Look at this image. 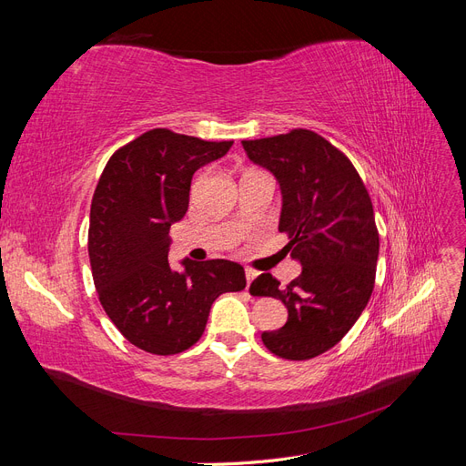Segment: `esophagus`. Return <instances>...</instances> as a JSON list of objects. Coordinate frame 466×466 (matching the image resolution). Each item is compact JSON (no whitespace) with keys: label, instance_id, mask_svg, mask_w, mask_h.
Listing matches in <instances>:
<instances>
[{"label":"esophagus","instance_id":"esophagus-1","mask_svg":"<svg viewBox=\"0 0 466 466\" xmlns=\"http://www.w3.org/2000/svg\"><path fill=\"white\" fill-rule=\"evenodd\" d=\"M245 276H247V286H250V281L255 279L258 274H257L255 270H250V268H247V270H245Z\"/></svg>","mask_w":466,"mask_h":466}]
</instances>
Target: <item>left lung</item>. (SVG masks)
I'll return each instance as SVG.
<instances>
[{
    "label": "left lung",
    "mask_w": 466,
    "mask_h": 466,
    "mask_svg": "<svg viewBox=\"0 0 466 466\" xmlns=\"http://www.w3.org/2000/svg\"><path fill=\"white\" fill-rule=\"evenodd\" d=\"M243 147L279 182L278 229L301 262L286 288L272 274L250 284L252 295L288 307V322L262 332V342L284 360L317 358L342 340L371 298L379 257L371 198L346 155L311 130L247 139Z\"/></svg>",
    "instance_id": "1"
}]
</instances>
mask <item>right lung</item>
<instances>
[{"label":"right lung","mask_w":466,"mask_h":466,"mask_svg":"<svg viewBox=\"0 0 466 466\" xmlns=\"http://www.w3.org/2000/svg\"><path fill=\"white\" fill-rule=\"evenodd\" d=\"M233 142L155 128L108 159L91 202L89 260L105 313L136 348L173 356L200 340L211 303L247 286L241 264H168L171 225L185 218L192 175Z\"/></svg>","instance_id":"obj_1"}]
</instances>
